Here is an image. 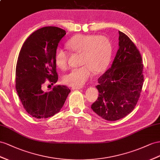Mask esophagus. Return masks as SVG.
Instances as JSON below:
<instances>
[{
	"label": "esophagus",
	"instance_id": "obj_1",
	"mask_svg": "<svg viewBox=\"0 0 160 160\" xmlns=\"http://www.w3.org/2000/svg\"><path fill=\"white\" fill-rule=\"evenodd\" d=\"M82 87H73L72 89L73 90H79V89H81Z\"/></svg>",
	"mask_w": 160,
	"mask_h": 160
}]
</instances>
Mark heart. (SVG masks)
Masks as SVG:
<instances>
[{
    "instance_id": "heart-1",
    "label": "heart",
    "mask_w": 160,
    "mask_h": 160,
    "mask_svg": "<svg viewBox=\"0 0 160 160\" xmlns=\"http://www.w3.org/2000/svg\"><path fill=\"white\" fill-rule=\"evenodd\" d=\"M71 51L81 54V67L72 69L63 77L64 82L72 87H82L95 73L103 72L111 57L112 48L109 40L103 36L78 34L67 42ZM68 53L57 48L55 61L57 67L65 69L68 67Z\"/></svg>"
}]
</instances>
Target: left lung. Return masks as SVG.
<instances>
[{
    "instance_id": "8db88e82",
    "label": "left lung",
    "mask_w": 160,
    "mask_h": 160,
    "mask_svg": "<svg viewBox=\"0 0 160 160\" xmlns=\"http://www.w3.org/2000/svg\"><path fill=\"white\" fill-rule=\"evenodd\" d=\"M119 48L112 67L98 79L97 100L91 109L108 121L124 118L134 109L142 87L141 55L128 36L119 31Z\"/></svg>"
}]
</instances>
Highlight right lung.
Returning <instances> with one entry per match:
<instances>
[{"instance_id": "right-lung-1", "label": "right lung", "mask_w": 160, "mask_h": 160, "mask_svg": "<svg viewBox=\"0 0 160 160\" xmlns=\"http://www.w3.org/2000/svg\"><path fill=\"white\" fill-rule=\"evenodd\" d=\"M65 34L59 28H42L26 39L19 52L15 70L16 91L27 113L38 119L59 112L71 91L63 85L47 92L42 88L47 79L52 84L58 80L55 55Z\"/></svg>"}]
</instances>
